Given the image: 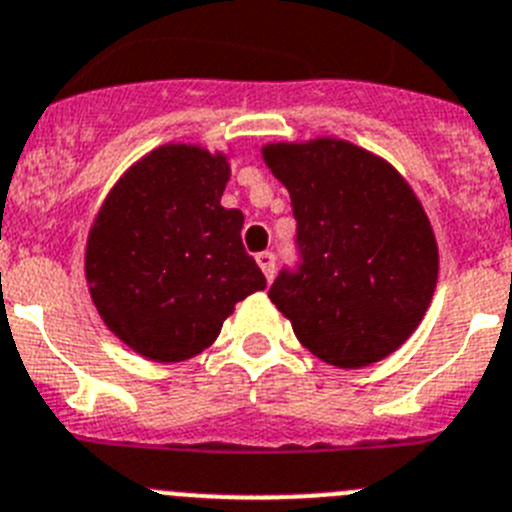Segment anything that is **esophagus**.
I'll return each instance as SVG.
<instances>
[{
    "mask_svg": "<svg viewBox=\"0 0 512 512\" xmlns=\"http://www.w3.org/2000/svg\"><path fill=\"white\" fill-rule=\"evenodd\" d=\"M256 264L261 266V271H264L266 279H274V269H276V256L271 251H261L259 256H256Z\"/></svg>",
    "mask_w": 512,
    "mask_h": 512,
    "instance_id": "34e87169",
    "label": "esophagus"
}]
</instances>
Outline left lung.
<instances>
[{
  "instance_id": "8db88e82",
  "label": "left lung",
  "mask_w": 512,
  "mask_h": 512,
  "mask_svg": "<svg viewBox=\"0 0 512 512\" xmlns=\"http://www.w3.org/2000/svg\"><path fill=\"white\" fill-rule=\"evenodd\" d=\"M264 162L289 190L299 251L269 299L325 363H378L409 340L437 287V241L414 190L342 139L266 144Z\"/></svg>"
}]
</instances>
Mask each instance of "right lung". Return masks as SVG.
<instances>
[{
  "mask_svg": "<svg viewBox=\"0 0 512 512\" xmlns=\"http://www.w3.org/2000/svg\"><path fill=\"white\" fill-rule=\"evenodd\" d=\"M231 164L164 144L131 164L88 233L86 279L101 320L134 353L180 363L266 279L241 243L243 213L223 208Z\"/></svg>",
  "mask_w": 512,
  "mask_h": 512,
  "instance_id": "obj_1",
  "label": "right lung"
}]
</instances>
